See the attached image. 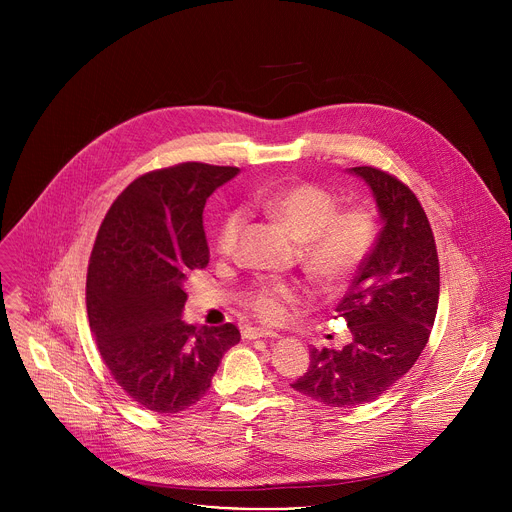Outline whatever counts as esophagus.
I'll return each instance as SVG.
<instances>
[{"instance_id": "34e87169", "label": "esophagus", "mask_w": 512, "mask_h": 512, "mask_svg": "<svg viewBox=\"0 0 512 512\" xmlns=\"http://www.w3.org/2000/svg\"><path fill=\"white\" fill-rule=\"evenodd\" d=\"M243 338H269V340H275V338H279V334L271 332V330H263V328H247V330H243Z\"/></svg>"}]
</instances>
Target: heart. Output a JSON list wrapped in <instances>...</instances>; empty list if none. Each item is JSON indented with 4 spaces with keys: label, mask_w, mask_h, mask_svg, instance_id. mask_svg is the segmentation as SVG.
Here are the masks:
<instances>
[{
    "label": "heart",
    "mask_w": 512,
    "mask_h": 512,
    "mask_svg": "<svg viewBox=\"0 0 512 512\" xmlns=\"http://www.w3.org/2000/svg\"><path fill=\"white\" fill-rule=\"evenodd\" d=\"M259 204L291 235L304 245V267L322 285L336 287L346 283L371 255L379 223L373 210L352 206L338 210L332 190L300 182L279 188L259 200ZM245 212L235 208L225 214L216 229L214 249L223 259L235 255ZM304 291L298 283L283 279H259L243 294V306L261 322L277 324L287 318L289 308L302 302Z\"/></svg>",
    "instance_id": "heart-1"
}]
</instances>
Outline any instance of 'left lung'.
I'll return each instance as SVG.
<instances>
[{"label": "left lung", "mask_w": 512, "mask_h": 512, "mask_svg": "<svg viewBox=\"0 0 512 512\" xmlns=\"http://www.w3.org/2000/svg\"><path fill=\"white\" fill-rule=\"evenodd\" d=\"M377 198L383 229L336 306L352 342L342 350L312 348L296 391L330 407H356L391 389L425 348L440 300V261L427 214L397 176L352 168Z\"/></svg>", "instance_id": "obj_1"}]
</instances>
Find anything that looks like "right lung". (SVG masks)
Instances as JSON below:
<instances>
[{"mask_svg": "<svg viewBox=\"0 0 512 512\" xmlns=\"http://www.w3.org/2000/svg\"><path fill=\"white\" fill-rule=\"evenodd\" d=\"M239 168L182 162L135 178L105 214L89 261L87 314L103 362L143 409L178 413L200 401L235 324L188 326L184 279L208 265L206 198Z\"/></svg>", "mask_w": 512, "mask_h": 512, "instance_id": "add662e5", "label": "right lung"}]
</instances>
